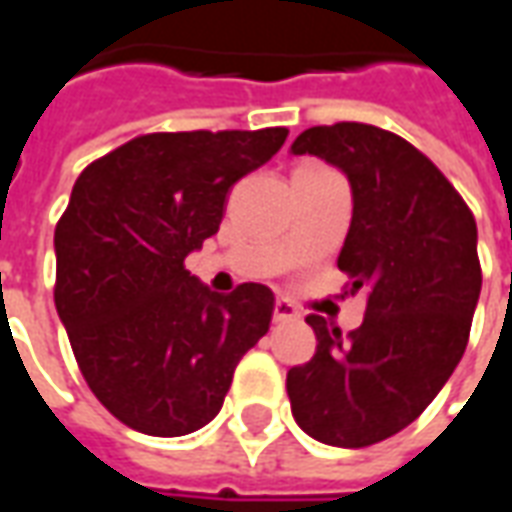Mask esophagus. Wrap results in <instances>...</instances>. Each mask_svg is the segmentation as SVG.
Returning <instances> with one entry per match:
<instances>
[{"mask_svg": "<svg viewBox=\"0 0 512 512\" xmlns=\"http://www.w3.org/2000/svg\"><path fill=\"white\" fill-rule=\"evenodd\" d=\"M293 318H299V310L288 299H277L274 302V321H293Z\"/></svg>", "mask_w": 512, "mask_h": 512, "instance_id": "obj_1", "label": "esophagus"}]
</instances>
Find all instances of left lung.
Listing matches in <instances>:
<instances>
[{
    "mask_svg": "<svg viewBox=\"0 0 512 512\" xmlns=\"http://www.w3.org/2000/svg\"><path fill=\"white\" fill-rule=\"evenodd\" d=\"M291 152L346 174L338 268L352 293L366 288V318L346 338L307 316L318 346L288 371L291 413L310 438L360 449L413 424L466 352L482 288L477 221L430 157L380 127H310Z\"/></svg>",
    "mask_w": 512,
    "mask_h": 512,
    "instance_id": "obj_1",
    "label": "left lung"
}]
</instances>
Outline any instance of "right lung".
Listing matches in <instances>:
<instances>
[{
	"label": "right lung",
	"mask_w": 512,
	"mask_h": 512,
	"mask_svg": "<svg viewBox=\"0 0 512 512\" xmlns=\"http://www.w3.org/2000/svg\"><path fill=\"white\" fill-rule=\"evenodd\" d=\"M288 130L152 132L82 171L55 227V307L88 388L157 438L219 416L238 360L268 332L274 293H216L185 257L219 232L235 182Z\"/></svg>",
	"instance_id": "right-lung-1"
}]
</instances>
